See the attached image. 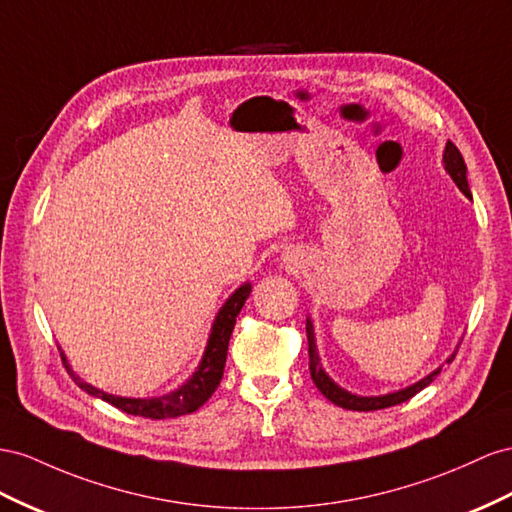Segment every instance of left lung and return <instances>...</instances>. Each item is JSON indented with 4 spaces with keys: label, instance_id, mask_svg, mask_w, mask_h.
I'll use <instances>...</instances> for the list:
<instances>
[{
    "label": "left lung",
    "instance_id": "left-lung-1",
    "mask_svg": "<svg viewBox=\"0 0 512 512\" xmlns=\"http://www.w3.org/2000/svg\"><path fill=\"white\" fill-rule=\"evenodd\" d=\"M444 168H446V172L452 176V181L457 183V187L465 193V196L472 198V191H469V185H467V165H465V161H463V155L459 153V148L454 146L450 140H448L446 150H444ZM306 334H308L310 375H312L314 385L321 390V394H323L327 400H331V403L338 405V407H344V409H351V411H375V409H385V407H394V405L405 403V400H409L411 396H416L420 390H424L426 385H431L433 379L441 372V368H437V370L431 372V375L424 377L422 381L409 385V388H405V390L392 392V394H385V396H357V394H351V392H347V390H342L340 385L331 381L327 372L323 370L319 353H316L314 327H312V321H310V319H308V323H306ZM452 359H454V355L448 357V364L452 362Z\"/></svg>",
    "mask_w": 512,
    "mask_h": 512
}]
</instances>
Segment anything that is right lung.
<instances>
[{"instance_id":"1","label":"right lung","mask_w":512,"mask_h":512,"mask_svg":"<svg viewBox=\"0 0 512 512\" xmlns=\"http://www.w3.org/2000/svg\"><path fill=\"white\" fill-rule=\"evenodd\" d=\"M250 293H252V284H243L241 288H237L230 295V299L224 303L222 310H219L217 316H215L213 327H211V336H209V342H206V349H204V355H202V362H200L198 370L193 372L191 379L185 385H181V388L170 392V394L155 396V398H122V396L107 394L103 390L92 388L90 383L81 381L71 370V366L66 364L64 353H60L62 362L66 364L73 381L79 385L81 390H86L92 396L103 398L105 403L118 407L124 413L150 418V420H165V418L185 416V413H193L196 409H200L206 403V400L211 398V394L217 390L219 381H222L232 329H234L237 316L243 308L245 299L250 297Z\"/></svg>"}]
</instances>
